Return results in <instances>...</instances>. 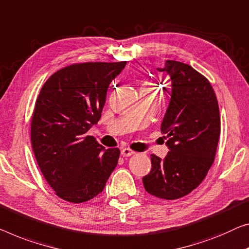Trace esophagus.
<instances>
[{"mask_svg": "<svg viewBox=\"0 0 249 249\" xmlns=\"http://www.w3.org/2000/svg\"><path fill=\"white\" fill-rule=\"evenodd\" d=\"M134 153L135 152L131 150L129 147H124V148H122V151H121V154L123 155V157H131V155H133Z\"/></svg>", "mask_w": 249, "mask_h": 249, "instance_id": "esophagus-1", "label": "esophagus"}]
</instances>
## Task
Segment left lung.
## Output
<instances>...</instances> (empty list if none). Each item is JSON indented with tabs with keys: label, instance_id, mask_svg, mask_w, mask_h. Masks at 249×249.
I'll use <instances>...</instances> for the list:
<instances>
[{
	"label": "left lung",
	"instance_id": "1",
	"mask_svg": "<svg viewBox=\"0 0 249 249\" xmlns=\"http://www.w3.org/2000/svg\"><path fill=\"white\" fill-rule=\"evenodd\" d=\"M158 70L172 80L161 125L170 151L164 160L151 154L152 169L143 184L157 198L176 200L195 190L213 165L220 137L219 106L210 81L191 66L166 60Z\"/></svg>",
	"mask_w": 249,
	"mask_h": 249
}]
</instances>
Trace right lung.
<instances>
[{"label": "right lung", "instance_id": "obj_1", "mask_svg": "<svg viewBox=\"0 0 249 249\" xmlns=\"http://www.w3.org/2000/svg\"><path fill=\"white\" fill-rule=\"evenodd\" d=\"M126 61L78 62L43 84L31 117V144L44 179L72 203L101 194L117 165L120 150H104L89 128L102 116L110 81Z\"/></svg>", "mask_w": 249, "mask_h": 249}]
</instances>
